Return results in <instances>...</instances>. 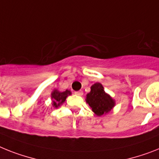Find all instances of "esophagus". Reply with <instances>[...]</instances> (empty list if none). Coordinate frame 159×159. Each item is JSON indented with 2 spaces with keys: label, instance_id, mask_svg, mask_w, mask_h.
Instances as JSON below:
<instances>
[{
  "label": "esophagus",
  "instance_id": "esophagus-1",
  "mask_svg": "<svg viewBox=\"0 0 159 159\" xmlns=\"http://www.w3.org/2000/svg\"><path fill=\"white\" fill-rule=\"evenodd\" d=\"M74 94H75L76 95L82 96V94H83V92H82V90H79V91H76V92H74Z\"/></svg>",
  "mask_w": 159,
  "mask_h": 159
}]
</instances>
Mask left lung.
Masks as SVG:
<instances>
[{"label":"left lung","instance_id":"1","mask_svg":"<svg viewBox=\"0 0 159 159\" xmlns=\"http://www.w3.org/2000/svg\"><path fill=\"white\" fill-rule=\"evenodd\" d=\"M91 90L86 95V102L97 116H102L108 112L115 106V102L103 90L100 83H95L91 86Z\"/></svg>","mask_w":159,"mask_h":159}]
</instances>
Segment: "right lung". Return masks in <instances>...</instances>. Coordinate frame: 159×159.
I'll return each mask as SVG.
<instances>
[{
  "instance_id": "1",
  "label": "right lung",
  "mask_w": 159,
  "mask_h": 159,
  "mask_svg": "<svg viewBox=\"0 0 159 159\" xmlns=\"http://www.w3.org/2000/svg\"><path fill=\"white\" fill-rule=\"evenodd\" d=\"M69 94H71V92L69 90H65L64 92H60L58 90H54L52 93V105L55 107H58L61 103H63L66 99Z\"/></svg>"
}]
</instances>
